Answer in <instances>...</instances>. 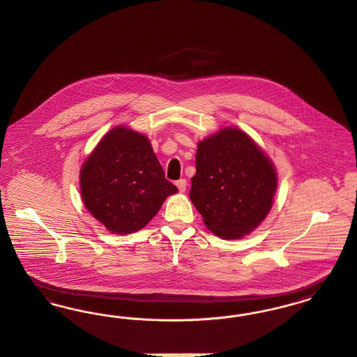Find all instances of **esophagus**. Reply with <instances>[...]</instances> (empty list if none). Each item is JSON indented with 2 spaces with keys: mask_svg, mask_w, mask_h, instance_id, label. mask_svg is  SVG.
<instances>
[{
  "mask_svg": "<svg viewBox=\"0 0 357 357\" xmlns=\"http://www.w3.org/2000/svg\"><path fill=\"white\" fill-rule=\"evenodd\" d=\"M176 185H177L178 190L183 193V192H185V190H187L188 183H187V180H185V178H180V180L176 183Z\"/></svg>",
  "mask_w": 357,
  "mask_h": 357,
  "instance_id": "1",
  "label": "esophagus"
}]
</instances>
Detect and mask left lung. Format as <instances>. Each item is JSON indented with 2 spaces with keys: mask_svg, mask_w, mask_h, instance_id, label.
<instances>
[{
  "mask_svg": "<svg viewBox=\"0 0 357 357\" xmlns=\"http://www.w3.org/2000/svg\"><path fill=\"white\" fill-rule=\"evenodd\" d=\"M278 177L269 158L238 128H223L197 143L190 202L219 237L253 231L272 207Z\"/></svg>",
  "mask_w": 357,
  "mask_h": 357,
  "instance_id": "left-lung-1",
  "label": "left lung"
}]
</instances>
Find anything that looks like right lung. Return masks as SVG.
I'll return each mask as SVG.
<instances>
[{"label": "right lung", "instance_id": "obj_1", "mask_svg": "<svg viewBox=\"0 0 357 357\" xmlns=\"http://www.w3.org/2000/svg\"><path fill=\"white\" fill-rule=\"evenodd\" d=\"M79 181L88 211L116 234L141 230L167 196L177 192L165 178L147 137L121 126L96 146Z\"/></svg>", "mask_w": 357, "mask_h": 357}]
</instances>
